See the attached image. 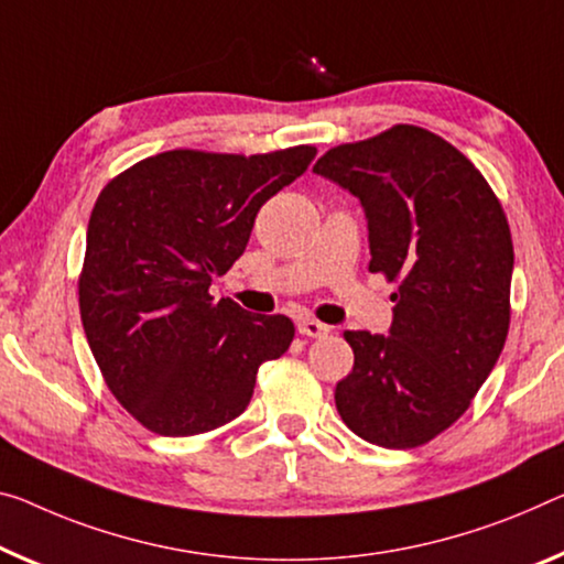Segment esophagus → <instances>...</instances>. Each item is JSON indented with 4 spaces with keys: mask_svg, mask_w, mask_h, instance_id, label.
Returning a JSON list of instances; mask_svg holds the SVG:
<instances>
[{
    "mask_svg": "<svg viewBox=\"0 0 564 564\" xmlns=\"http://www.w3.org/2000/svg\"><path fill=\"white\" fill-rule=\"evenodd\" d=\"M297 333L305 335V337H325L330 333V327L319 323V319H312V317H302L297 323Z\"/></svg>",
    "mask_w": 564,
    "mask_h": 564,
    "instance_id": "1",
    "label": "esophagus"
}]
</instances>
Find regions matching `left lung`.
<instances>
[{"mask_svg": "<svg viewBox=\"0 0 564 564\" xmlns=\"http://www.w3.org/2000/svg\"><path fill=\"white\" fill-rule=\"evenodd\" d=\"M312 171L358 198L368 270L398 280L388 335L345 333L355 366L335 388L337 413L370 444H426L469 409L505 348L507 216L464 153L415 126L337 145Z\"/></svg>", "mask_w": 564, "mask_h": 564, "instance_id": "obj_1", "label": "left lung"}]
</instances>
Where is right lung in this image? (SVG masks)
I'll return each instance as SVG.
<instances>
[{
	"instance_id": "add662e5",
	"label": "right lung",
	"mask_w": 564,
	"mask_h": 564,
	"mask_svg": "<svg viewBox=\"0 0 564 564\" xmlns=\"http://www.w3.org/2000/svg\"><path fill=\"white\" fill-rule=\"evenodd\" d=\"M315 153L166 151L100 192L80 317L112 395L145 429L194 436L224 426L252 401L259 366L288 352L290 317L252 315L209 288L245 254L262 204Z\"/></svg>"
}]
</instances>
